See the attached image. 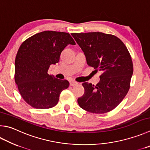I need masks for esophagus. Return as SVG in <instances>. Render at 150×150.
I'll use <instances>...</instances> for the list:
<instances>
[{"instance_id":"34e87169","label":"esophagus","mask_w":150,"mask_h":150,"mask_svg":"<svg viewBox=\"0 0 150 150\" xmlns=\"http://www.w3.org/2000/svg\"><path fill=\"white\" fill-rule=\"evenodd\" d=\"M78 83L76 82V81H71L70 82V85L71 86H75V85H76V84H77Z\"/></svg>"}]
</instances>
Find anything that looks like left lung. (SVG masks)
Listing matches in <instances>:
<instances>
[{
    "label": "left lung",
    "mask_w": 150,
    "mask_h": 150,
    "mask_svg": "<svg viewBox=\"0 0 150 150\" xmlns=\"http://www.w3.org/2000/svg\"><path fill=\"white\" fill-rule=\"evenodd\" d=\"M86 56L87 64L101 71L96 85L83 83L84 93L77 102L88 112L102 114L115 108L130 88L133 73L131 56L121 40L101 32L72 33Z\"/></svg>",
    "instance_id": "obj_1"
}]
</instances>
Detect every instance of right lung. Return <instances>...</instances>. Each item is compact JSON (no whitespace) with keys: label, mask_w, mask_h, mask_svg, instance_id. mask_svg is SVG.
<instances>
[{"label":"right lung","mask_w":150,"mask_h":150,"mask_svg":"<svg viewBox=\"0 0 150 150\" xmlns=\"http://www.w3.org/2000/svg\"><path fill=\"white\" fill-rule=\"evenodd\" d=\"M75 42L67 33L45 31L26 39L15 59V82L23 100L36 109L53 108L69 83L48 73L50 66L58 63L62 52Z\"/></svg>","instance_id":"1"}]
</instances>
